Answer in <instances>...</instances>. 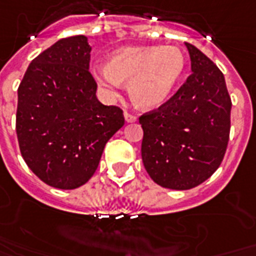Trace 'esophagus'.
<instances>
[{
    "label": "esophagus",
    "mask_w": 256,
    "mask_h": 256,
    "mask_svg": "<svg viewBox=\"0 0 256 256\" xmlns=\"http://www.w3.org/2000/svg\"><path fill=\"white\" fill-rule=\"evenodd\" d=\"M124 119H126L128 122H136V120H137V116L126 111V112H124Z\"/></svg>",
    "instance_id": "34e87169"
}]
</instances>
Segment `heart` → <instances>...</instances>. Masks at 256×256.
Masks as SVG:
<instances>
[{"label":"heart","instance_id":"b5f03b06","mask_svg":"<svg viewBox=\"0 0 256 256\" xmlns=\"http://www.w3.org/2000/svg\"><path fill=\"white\" fill-rule=\"evenodd\" d=\"M186 58L174 46L124 47L108 56L107 66L94 68L96 82L115 94L128 82V94L140 108H154L168 99L180 80Z\"/></svg>","mask_w":256,"mask_h":256}]
</instances>
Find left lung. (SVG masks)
<instances>
[{
    "mask_svg": "<svg viewBox=\"0 0 256 256\" xmlns=\"http://www.w3.org/2000/svg\"><path fill=\"white\" fill-rule=\"evenodd\" d=\"M191 73L158 108L142 114L141 156L158 186L188 190L218 168L228 146L232 102L222 72L186 43Z\"/></svg>",
    "mask_w": 256,
    "mask_h": 256,
    "instance_id": "1",
    "label": "left lung"
}]
</instances>
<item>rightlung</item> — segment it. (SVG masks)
Listing matches in <instances>:
<instances>
[{
	"mask_svg": "<svg viewBox=\"0 0 256 256\" xmlns=\"http://www.w3.org/2000/svg\"><path fill=\"white\" fill-rule=\"evenodd\" d=\"M84 35L60 39L32 60L18 85L20 152L46 184L73 190L90 180L104 146L124 123L122 108L96 98Z\"/></svg>",
	"mask_w": 256,
	"mask_h": 256,
	"instance_id": "1",
	"label": "right lung"
}]
</instances>
